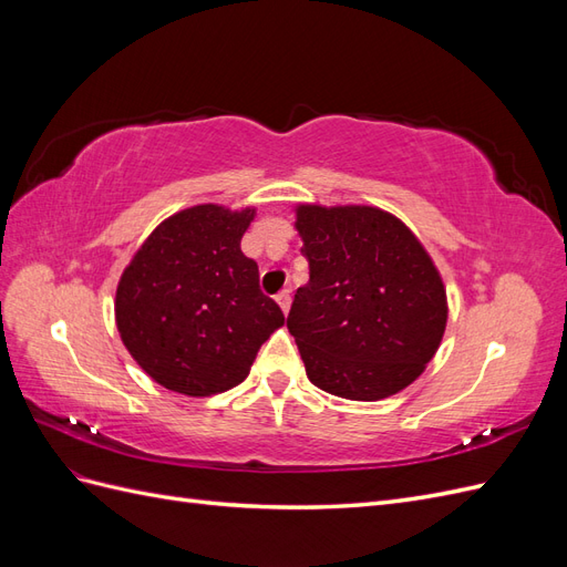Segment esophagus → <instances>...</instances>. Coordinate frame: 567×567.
Wrapping results in <instances>:
<instances>
[{
	"label": "esophagus",
	"mask_w": 567,
	"mask_h": 567,
	"mask_svg": "<svg viewBox=\"0 0 567 567\" xmlns=\"http://www.w3.org/2000/svg\"><path fill=\"white\" fill-rule=\"evenodd\" d=\"M277 302H279V307L284 310V315H288V310H290V290H288V288L279 290V293H277Z\"/></svg>",
	"instance_id": "obj_1"
}]
</instances>
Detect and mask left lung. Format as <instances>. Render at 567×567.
Returning a JSON list of instances; mask_svg holds the SVG:
<instances>
[{"label":"left lung","mask_w":567,"mask_h":567,"mask_svg":"<svg viewBox=\"0 0 567 567\" xmlns=\"http://www.w3.org/2000/svg\"><path fill=\"white\" fill-rule=\"evenodd\" d=\"M310 262L288 315L307 379L342 400L379 402L414 383L447 329L431 252L375 205H296Z\"/></svg>","instance_id":"obj_1"}]
</instances>
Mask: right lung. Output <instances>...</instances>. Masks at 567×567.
<instances>
[{"label": "right lung", "instance_id": "add662e5", "mask_svg": "<svg viewBox=\"0 0 567 567\" xmlns=\"http://www.w3.org/2000/svg\"><path fill=\"white\" fill-rule=\"evenodd\" d=\"M257 208L198 203L163 219L115 290L120 340L158 385L210 398L246 381L262 342L284 326L260 290L241 238Z\"/></svg>", "mask_w": 567, "mask_h": 567}]
</instances>
